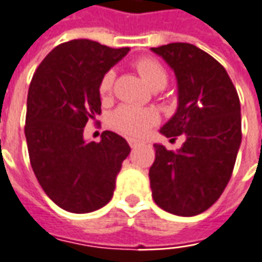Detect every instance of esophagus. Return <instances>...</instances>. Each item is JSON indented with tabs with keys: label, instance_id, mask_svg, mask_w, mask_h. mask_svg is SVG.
<instances>
[{
	"label": "esophagus",
	"instance_id": "34e87169",
	"mask_svg": "<svg viewBox=\"0 0 262 262\" xmlns=\"http://www.w3.org/2000/svg\"><path fill=\"white\" fill-rule=\"evenodd\" d=\"M127 142H129V145H130V147H138V146H140L143 142L142 140H139V139H127Z\"/></svg>",
	"mask_w": 262,
	"mask_h": 262
}]
</instances>
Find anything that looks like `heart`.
Segmentation results:
<instances>
[{
    "mask_svg": "<svg viewBox=\"0 0 262 262\" xmlns=\"http://www.w3.org/2000/svg\"><path fill=\"white\" fill-rule=\"evenodd\" d=\"M135 69L138 70L146 84L154 90L163 89L168 83V73L156 58L142 57L135 61ZM113 81H115V71L108 70L99 83V92L103 97H106L112 92ZM155 122H156V115L152 110L136 107L130 104H123L117 107L108 117V124L112 129H115L124 136H133V138L143 136L154 126Z\"/></svg>",
    "mask_w": 262,
    "mask_h": 262,
    "instance_id": "1",
    "label": "heart"
}]
</instances>
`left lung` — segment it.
Instances as JSON below:
<instances>
[{"label":"left lung","mask_w":262,"mask_h":262,"mask_svg":"<svg viewBox=\"0 0 262 262\" xmlns=\"http://www.w3.org/2000/svg\"><path fill=\"white\" fill-rule=\"evenodd\" d=\"M178 80V108L162 135L185 136L178 152L155 146L149 169L152 196L163 211L193 216L206 211L227 188L241 145V104L227 70L189 42L152 49Z\"/></svg>","instance_id":"obj_1"}]
</instances>
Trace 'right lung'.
I'll use <instances>...</instances> for the list:
<instances>
[{"instance_id": "right-lung-1", "label": "right lung", "mask_w": 262, "mask_h": 262, "mask_svg": "<svg viewBox=\"0 0 262 262\" xmlns=\"http://www.w3.org/2000/svg\"><path fill=\"white\" fill-rule=\"evenodd\" d=\"M129 50L71 40L51 50L34 73L24 127L30 162L42 191L64 211L87 213L106 205L130 154L115 132H103L100 142L83 139L87 122L101 113V77Z\"/></svg>"}]
</instances>
